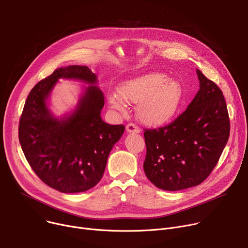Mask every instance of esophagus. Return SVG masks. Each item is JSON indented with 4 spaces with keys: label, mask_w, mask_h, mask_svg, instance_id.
I'll use <instances>...</instances> for the list:
<instances>
[{
    "label": "esophagus",
    "mask_w": 248,
    "mask_h": 248,
    "mask_svg": "<svg viewBox=\"0 0 248 248\" xmlns=\"http://www.w3.org/2000/svg\"><path fill=\"white\" fill-rule=\"evenodd\" d=\"M126 131L128 133H139L140 128L134 123H129L126 126Z\"/></svg>",
    "instance_id": "1"
}]
</instances>
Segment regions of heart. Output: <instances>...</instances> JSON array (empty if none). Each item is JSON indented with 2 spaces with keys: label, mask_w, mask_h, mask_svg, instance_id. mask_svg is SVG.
<instances>
[{
  "label": "heart",
  "mask_w": 248,
  "mask_h": 248,
  "mask_svg": "<svg viewBox=\"0 0 248 248\" xmlns=\"http://www.w3.org/2000/svg\"><path fill=\"white\" fill-rule=\"evenodd\" d=\"M118 93L125 101L138 104L139 119L153 126L169 122L177 113L183 98L180 83L161 73H149L126 81L119 87ZM121 98L115 94L108 98L114 109L124 111L125 105Z\"/></svg>",
  "instance_id": "b5f03b06"
}]
</instances>
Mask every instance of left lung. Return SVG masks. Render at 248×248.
I'll list each match as a JSON object with an SVG mask.
<instances>
[{
  "mask_svg": "<svg viewBox=\"0 0 248 248\" xmlns=\"http://www.w3.org/2000/svg\"><path fill=\"white\" fill-rule=\"evenodd\" d=\"M200 89L170 124L144 129L147 178L163 190L176 191L204 181L229 138L230 121L222 91L196 69Z\"/></svg>",
  "mask_w": 248,
  "mask_h": 248,
  "instance_id": "left-lung-1",
  "label": "left lung"
}]
</instances>
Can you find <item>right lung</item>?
<instances>
[{
  "label": "right lung",
  "instance_id": "add662e5",
  "mask_svg": "<svg viewBox=\"0 0 248 248\" xmlns=\"http://www.w3.org/2000/svg\"><path fill=\"white\" fill-rule=\"evenodd\" d=\"M60 78L92 86L77 110L58 121L47 110L46 99ZM96 82V75L86 66L57 69L35 85L21 115L19 140L28 163L44 183L63 193L86 191L101 180L109 153L125 130L124 125L101 119L104 95L93 86Z\"/></svg>",
  "mask_w": 248,
  "mask_h": 248
}]
</instances>
